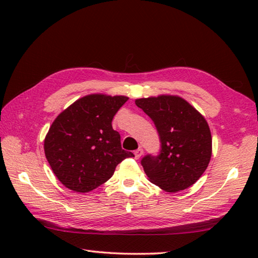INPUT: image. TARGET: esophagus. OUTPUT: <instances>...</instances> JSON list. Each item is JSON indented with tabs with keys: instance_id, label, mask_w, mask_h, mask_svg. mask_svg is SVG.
Wrapping results in <instances>:
<instances>
[{
	"instance_id": "34e87169",
	"label": "esophagus",
	"mask_w": 258,
	"mask_h": 258,
	"mask_svg": "<svg viewBox=\"0 0 258 258\" xmlns=\"http://www.w3.org/2000/svg\"><path fill=\"white\" fill-rule=\"evenodd\" d=\"M142 155H143V149H142V148H139V149H137V150L134 151V158L135 159H139Z\"/></svg>"
}]
</instances>
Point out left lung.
I'll use <instances>...</instances> for the list:
<instances>
[{
	"instance_id": "left-lung-1",
	"label": "left lung",
	"mask_w": 258,
	"mask_h": 258,
	"mask_svg": "<svg viewBox=\"0 0 258 258\" xmlns=\"http://www.w3.org/2000/svg\"><path fill=\"white\" fill-rule=\"evenodd\" d=\"M135 104L154 120L161 142L159 156L141 160L149 181L171 194L195 184L212 157V134L205 117L178 95L141 98Z\"/></svg>"
}]
</instances>
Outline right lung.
<instances>
[{
    "mask_svg": "<svg viewBox=\"0 0 258 258\" xmlns=\"http://www.w3.org/2000/svg\"><path fill=\"white\" fill-rule=\"evenodd\" d=\"M125 95L89 94L61 111L44 139L45 157L56 178L69 190L85 194L112 176L132 152L121 149L111 121L127 101Z\"/></svg>",
    "mask_w": 258,
    "mask_h": 258,
    "instance_id": "1",
    "label": "right lung"
}]
</instances>
